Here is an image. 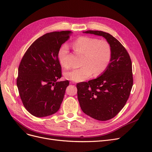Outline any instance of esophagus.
<instances>
[{
	"mask_svg": "<svg viewBox=\"0 0 152 152\" xmlns=\"http://www.w3.org/2000/svg\"><path fill=\"white\" fill-rule=\"evenodd\" d=\"M70 83L71 84H76V82H74V81H72V82H70Z\"/></svg>",
	"mask_w": 152,
	"mask_h": 152,
	"instance_id": "esophagus-1",
	"label": "esophagus"
}]
</instances>
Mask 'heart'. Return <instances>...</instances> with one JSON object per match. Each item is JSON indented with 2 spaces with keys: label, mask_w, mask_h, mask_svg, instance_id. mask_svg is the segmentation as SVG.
<instances>
[{
  "label": "heart",
  "mask_w": 152,
  "mask_h": 152,
  "mask_svg": "<svg viewBox=\"0 0 152 152\" xmlns=\"http://www.w3.org/2000/svg\"><path fill=\"white\" fill-rule=\"evenodd\" d=\"M72 47L76 53L83 54L80 68L72 70L64 73L68 80L82 82L90 78L93 74L98 76L106 70L111 59V48L105 40L95 38L81 37L72 43ZM68 48L63 46L59 50L58 57L60 64L65 69L70 67L67 60Z\"/></svg>",
  "instance_id": "obj_1"
}]
</instances>
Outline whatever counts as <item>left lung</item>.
I'll use <instances>...</instances> for the list:
<instances>
[{
	"mask_svg": "<svg viewBox=\"0 0 152 152\" xmlns=\"http://www.w3.org/2000/svg\"><path fill=\"white\" fill-rule=\"evenodd\" d=\"M83 33L104 37L111 48V59L99 77L77 84V96L83 112L93 119L107 121L124 107L133 85L132 62L126 48L109 33L88 30Z\"/></svg>",
	"mask_w": 152,
	"mask_h": 152,
	"instance_id": "1",
	"label": "left lung"
}]
</instances>
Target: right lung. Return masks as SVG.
Returning <instances> with one entry per match:
<instances>
[{
    "mask_svg": "<svg viewBox=\"0 0 152 152\" xmlns=\"http://www.w3.org/2000/svg\"><path fill=\"white\" fill-rule=\"evenodd\" d=\"M71 33L62 31L44 34L21 59L17 85L23 106L34 116H48L59 110L69 82L57 81L62 77L58 54Z\"/></svg>",
    "mask_w": 152,
    "mask_h": 152,
    "instance_id": "1",
    "label": "right lung"
}]
</instances>
